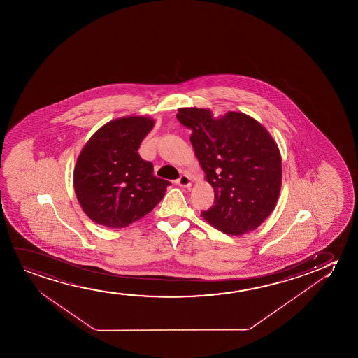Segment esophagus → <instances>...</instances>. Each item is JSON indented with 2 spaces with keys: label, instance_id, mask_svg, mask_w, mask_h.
Wrapping results in <instances>:
<instances>
[{
  "label": "esophagus",
  "instance_id": "1",
  "mask_svg": "<svg viewBox=\"0 0 358 358\" xmlns=\"http://www.w3.org/2000/svg\"><path fill=\"white\" fill-rule=\"evenodd\" d=\"M177 185L180 187H183V188H191L192 181L191 177L188 176V175H182L178 180L176 181Z\"/></svg>",
  "mask_w": 358,
  "mask_h": 358
}]
</instances>
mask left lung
<instances>
[{
  "label": "left lung",
  "mask_w": 358,
  "mask_h": 358,
  "mask_svg": "<svg viewBox=\"0 0 358 358\" xmlns=\"http://www.w3.org/2000/svg\"><path fill=\"white\" fill-rule=\"evenodd\" d=\"M176 117L191 129L192 147L215 194L201 216L227 235L259 227L274 210L282 181L274 138L243 113L215 117L209 108H181Z\"/></svg>",
  "instance_id": "left-lung-1"
}]
</instances>
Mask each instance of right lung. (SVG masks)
Returning <instances> with one entry per match:
<instances>
[{"label":"right lung","instance_id":"right-lung-1","mask_svg":"<svg viewBox=\"0 0 358 358\" xmlns=\"http://www.w3.org/2000/svg\"><path fill=\"white\" fill-rule=\"evenodd\" d=\"M155 121L126 116L103 124L85 143L74 166L73 186L84 213L99 225L127 227L160 203L170 182L154 176L138 154Z\"/></svg>","mask_w":358,"mask_h":358}]
</instances>
